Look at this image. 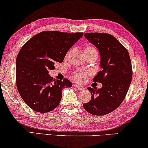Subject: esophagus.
<instances>
[{
    "label": "esophagus",
    "instance_id": "esophagus-1",
    "mask_svg": "<svg viewBox=\"0 0 148 148\" xmlns=\"http://www.w3.org/2000/svg\"><path fill=\"white\" fill-rule=\"evenodd\" d=\"M73 86H74L75 88L76 89H77V90H79V91H82V90H84V88L83 86H79V85H77V84H74V85H73Z\"/></svg>",
    "mask_w": 148,
    "mask_h": 148
}]
</instances>
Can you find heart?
Listing matches in <instances>:
<instances>
[{"label": "heart", "instance_id": "heart-1", "mask_svg": "<svg viewBox=\"0 0 148 148\" xmlns=\"http://www.w3.org/2000/svg\"><path fill=\"white\" fill-rule=\"evenodd\" d=\"M85 51H95L97 53V50L94 48L93 47H86L85 48ZM88 73L86 72H84V71H78L74 72L72 74V78L73 79L75 80V82H77L82 83L84 82L86 79L87 76H88Z\"/></svg>", "mask_w": 148, "mask_h": 148}]
</instances>
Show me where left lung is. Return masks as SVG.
Here are the masks:
<instances>
[{
	"mask_svg": "<svg viewBox=\"0 0 148 148\" xmlns=\"http://www.w3.org/2000/svg\"><path fill=\"white\" fill-rule=\"evenodd\" d=\"M84 36L99 51L101 71L93 82L101 83L102 87L87 88L92 97L83 106L94 115H105L117 108L125 99L132 77L130 58L127 49L110 34L85 33Z\"/></svg>",
	"mask_w": 148,
	"mask_h": 148,
	"instance_id": "obj_1",
	"label": "left lung"
}]
</instances>
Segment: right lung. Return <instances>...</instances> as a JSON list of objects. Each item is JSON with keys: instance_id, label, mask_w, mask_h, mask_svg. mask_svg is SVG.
<instances>
[{"instance_id": "add662e5", "label": "right lung", "mask_w": 148, "mask_h": 148, "mask_svg": "<svg viewBox=\"0 0 148 148\" xmlns=\"http://www.w3.org/2000/svg\"><path fill=\"white\" fill-rule=\"evenodd\" d=\"M83 33L45 31L36 34L22 47L16 61V82L22 99L36 112L45 113L58 107L65 87L72 86L67 79H53L49 70L62 63Z\"/></svg>"}]
</instances>
